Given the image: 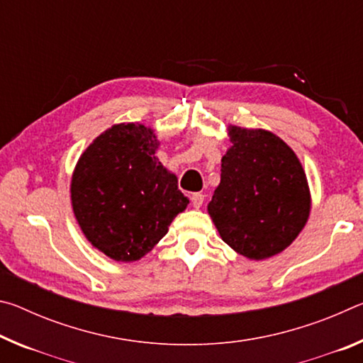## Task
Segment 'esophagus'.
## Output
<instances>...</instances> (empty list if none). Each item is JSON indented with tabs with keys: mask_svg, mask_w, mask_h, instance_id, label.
<instances>
[{
	"mask_svg": "<svg viewBox=\"0 0 363 363\" xmlns=\"http://www.w3.org/2000/svg\"><path fill=\"white\" fill-rule=\"evenodd\" d=\"M190 201H192V206L194 208H196V210H199V208L203 205V201H205V195L203 194H192V196H190Z\"/></svg>",
	"mask_w": 363,
	"mask_h": 363,
	"instance_id": "34e87169",
	"label": "esophagus"
}]
</instances>
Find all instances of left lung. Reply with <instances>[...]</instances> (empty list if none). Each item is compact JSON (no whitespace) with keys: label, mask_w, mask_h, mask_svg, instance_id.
I'll use <instances>...</instances> for the list:
<instances>
[{"label":"left lung","mask_w":363,"mask_h":363,"mask_svg":"<svg viewBox=\"0 0 363 363\" xmlns=\"http://www.w3.org/2000/svg\"><path fill=\"white\" fill-rule=\"evenodd\" d=\"M232 145L208 203L219 235L235 253L262 261L296 240L312 199L303 164L285 140L262 128L227 126Z\"/></svg>","instance_id":"8db88e82"}]
</instances>
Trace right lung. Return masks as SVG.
Instances as JSON below:
<instances>
[{
    "instance_id": "1",
    "label": "right lung",
    "mask_w": 363,
    "mask_h": 363,
    "mask_svg": "<svg viewBox=\"0 0 363 363\" xmlns=\"http://www.w3.org/2000/svg\"><path fill=\"white\" fill-rule=\"evenodd\" d=\"M160 140L143 123H116L78 158L70 200L79 229L116 262L144 257L167 235L189 199L158 162Z\"/></svg>"
}]
</instances>
